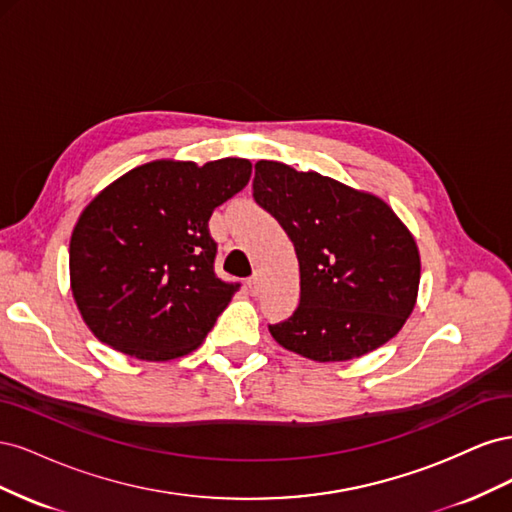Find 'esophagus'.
Returning a JSON list of instances; mask_svg holds the SVG:
<instances>
[{
  "mask_svg": "<svg viewBox=\"0 0 512 512\" xmlns=\"http://www.w3.org/2000/svg\"><path fill=\"white\" fill-rule=\"evenodd\" d=\"M247 290H250V294H258L260 290V275L254 273L250 280H247Z\"/></svg>",
  "mask_w": 512,
  "mask_h": 512,
  "instance_id": "1",
  "label": "esophagus"
}]
</instances>
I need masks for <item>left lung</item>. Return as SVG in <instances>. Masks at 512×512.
I'll return each mask as SVG.
<instances>
[{
    "mask_svg": "<svg viewBox=\"0 0 512 512\" xmlns=\"http://www.w3.org/2000/svg\"><path fill=\"white\" fill-rule=\"evenodd\" d=\"M254 200L280 222L299 258L301 299L269 324L273 339L318 363L380 348L412 314L421 256L382 198L282 162H256Z\"/></svg>",
    "mask_w": 512,
    "mask_h": 512,
    "instance_id": "obj_1",
    "label": "left lung"
}]
</instances>
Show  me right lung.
Instances as JSON below:
<instances>
[{"mask_svg": "<svg viewBox=\"0 0 512 512\" xmlns=\"http://www.w3.org/2000/svg\"><path fill=\"white\" fill-rule=\"evenodd\" d=\"M252 162L158 160L104 188L70 239L76 307L102 344L141 361L196 350L239 284L215 275V207L241 192Z\"/></svg>", "mask_w": 512, "mask_h": 512, "instance_id": "right-lung-1", "label": "right lung"}]
</instances>
